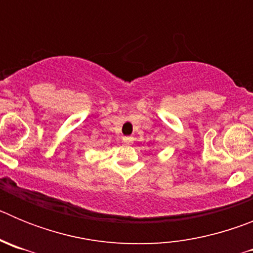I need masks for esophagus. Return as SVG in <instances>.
<instances>
[{
	"instance_id": "esophagus-1",
	"label": "esophagus",
	"mask_w": 253,
	"mask_h": 253,
	"mask_svg": "<svg viewBox=\"0 0 253 253\" xmlns=\"http://www.w3.org/2000/svg\"><path fill=\"white\" fill-rule=\"evenodd\" d=\"M123 142H124V144H126V146H130L131 143H133V138H124Z\"/></svg>"
}]
</instances>
